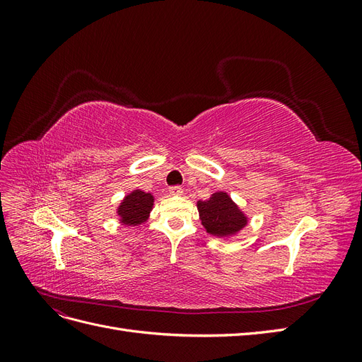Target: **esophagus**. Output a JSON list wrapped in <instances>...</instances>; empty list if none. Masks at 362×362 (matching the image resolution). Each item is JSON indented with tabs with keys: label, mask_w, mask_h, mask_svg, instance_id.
I'll list each match as a JSON object with an SVG mask.
<instances>
[{
	"label": "esophagus",
	"mask_w": 362,
	"mask_h": 362,
	"mask_svg": "<svg viewBox=\"0 0 362 362\" xmlns=\"http://www.w3.org/2000/svg\"><path fill=\"white\" fill-rule=\"evenodd\" d=\"M169 193L175 196L182 194V187H180V185H172V187H169Z\"/></svg>",
	"instance_id": "obj_1"
}]
</instances>
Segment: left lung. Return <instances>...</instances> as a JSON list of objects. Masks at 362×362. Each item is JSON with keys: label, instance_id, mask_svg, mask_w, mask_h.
Instances as JSON below:
<instances>
[{"label": "left lung", "instance_id": "8db88e82", "mask_svg": "<svg viewBox=\"0 0 362 362\" xmlns=\"http://www.w3.org/2000/svg\"><path fill=\"white\" fill-rule=\"evenodd\" d=\"M198 210L206 233L217 237L233 235L247 223L245 214L223 192L214 193L208 201H199Z\"/></svg>", "mask_w": 362, "mask_h": 362}]
</instances>
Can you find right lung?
I'll return each instance as SVG.
<instances>
[{"mask_svg":"<svg viewBox=\"0 0 362 362\" xmlns=\"http://www.w3.org/2000/svg\"><path fill=\"white\" fill-rule=\"evenodd\" d=\"M152 205H154V198H152L151 193L141 190L129 193L124 202L119 205L117 214L120 216V222L133 226L140 225L148 218Z\"/></svg>","mask_w":362,"mask_h":362,"instance_id":"add662e5","label":"right lung"}]
</instances>
